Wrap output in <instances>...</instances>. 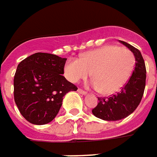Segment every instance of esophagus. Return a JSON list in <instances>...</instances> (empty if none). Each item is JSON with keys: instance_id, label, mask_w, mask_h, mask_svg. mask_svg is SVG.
<instances>
[{"instance_id": "1", "label": "esophagus", "mask_w": 157, "mask_h": 157, "mask_svg": "<svg viewBox=\"0 0 157 157\" xmlns=\"http://www.w3.org/2000/svg\"><path fill=\"white\" fill-rule=\"evenodd\" d=\"M78 93H80V94H82V95H86V93H87L86 91L82 90V89H80V88H78Z\"/></svg>"}]
</instances>
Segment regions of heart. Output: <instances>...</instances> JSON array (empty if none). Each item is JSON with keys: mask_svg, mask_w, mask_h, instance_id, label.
Listing matches in <instances>:
<instances>
[{"mask_svg": "<svg viewBox=\"0 0 157 157\" xmlns=\"http://www.w3.org/2000/svg\"><path fill=\"white\" fill-rule=\"evenodd\" d=\"M135 66L132 52L117 46H106L87 52L79 59H70L65 66L68 79L76 83L91 74V86L110 95L120 90L129 80Z\"/></svg>", "mask_w": 157, "mask_h": 157, "instance_id": "1", "label": "heart"}]
</instances>
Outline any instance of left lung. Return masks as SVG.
<instances>
[{
	"mask_svg": "<svg viewBox=\"0 0 157 157\" xmlns=\"http://www.w3.org/2000/svg\"><path fill=\"white\" fill-rule=\"evenodd\" d=\"M120 42L133 52L136 59L135 69L119 92L110 97L98 98L99 102L92 109V113L103 120H120L130 115L139 105L144 92L146 67L144 58L137 48L124 41Z\"/></svg>",
	"mask_w": 157,
	"mask_h": 157,
	"instance_id": "left-lung-1",
	"label": "left lung"
}]
</instances>
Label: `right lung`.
<instances>
[{"label":"right lung","instance_id":"right-lung-1","mask_svg":"<svg viewBox=\"0 0 157 157\" xmlns=\"http://www.w3.org/2000/svg\"><path fill=\"white\" fill-rule=\"evenodd\" d=\"M66 59L36 52L23 59L13 77L14 102L23 117L33 124L53 120L63 97L78 87L62 76Z\"/></svg>","mask_w":157,"mask_h":157}]
</instances>
